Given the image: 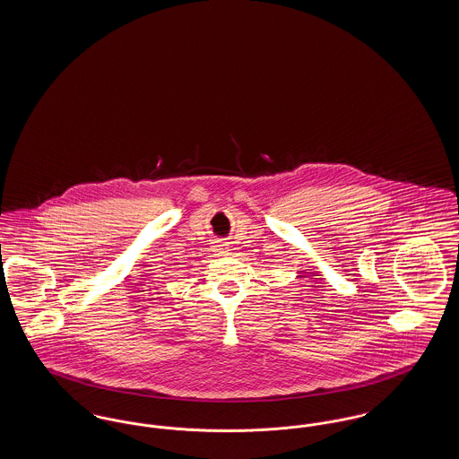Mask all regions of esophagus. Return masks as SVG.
<instances>
[{
  "label": "esophagus",
  "mask_w": 459,
  "mask_h": 459,
  "mask_svg": "<svg viewBox=\"0 0 459 459\" xmlns=\"http://www.w3.org/2000/svg\"><path fill=\"white\" fill-rule=\"evenodd\" d=\"M213 253H215L217 256H227V255H229V244L217 242V244L213 246Z\"/></svg>",
  "instance_id": "obj_1"
}]
</instances>
